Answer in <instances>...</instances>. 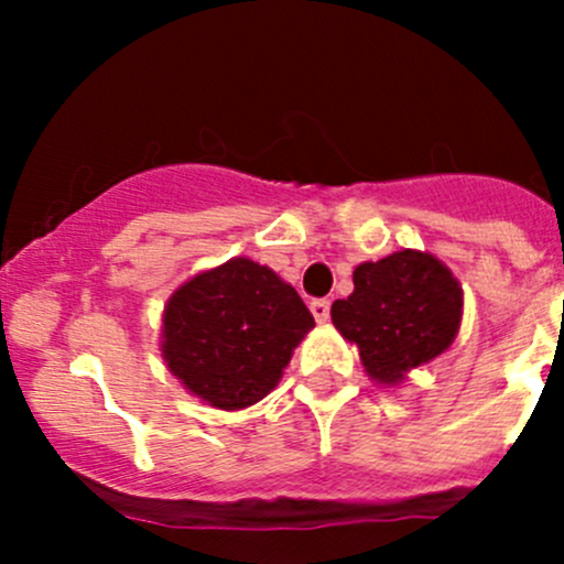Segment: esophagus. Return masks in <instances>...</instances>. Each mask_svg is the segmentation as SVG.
<instances>
[{
	"instance_id": "obj_1",
	"label": "esophagus",
	"mask_w": 564,
	"mask_h": 564,
	"mask_svg": "<svg viewBox=\"0 0 564 564\" xmlns=\"http://www.w3.org/2000/svg\"><path fill=\"white\" fill-rule=\"evenodd\" d=\"M311 314H314L318 324L327 322V318H329V303H327V300H314V303H311Z\"/></svg>"
}]
</instances>
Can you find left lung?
I'll return each mask as SVG.
<instances>
[{
    "instance_id": "obj_1",
    "label": "left lung",
    "mask_w": 564,
    "mask_h": 564,
    "mask_svg": "<svg viewBox=\"0 0 564 564\" xmlns=\"http://www.w3.org/2000/svg\"><path fill=\"white\" fill-rule=\"evenodd\" d=\"M355 292L335 300V329L357 344L366 373L392 388L451 349L464 314L453 272L423 250H398L355 270Z\"/></svg>"
}]
</instances>
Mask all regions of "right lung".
Listing matches in <instances>:
<instances>
[{"label": "right lung", "instance_id": "1", "mask_svg": "<svg viewBox=\"0 0 564 564\" xmlns=\"http://www.w3.org/2000/svg\"><path fill=\"white\" fill-rule=\"evenodd\" d=\"M311 327L314 316L294 286L237 256L169 297L161 351L182 388L235 412L275 390Z\"/></svg>", "mask_w": 564, "mask_h": 564}]
</instances>
